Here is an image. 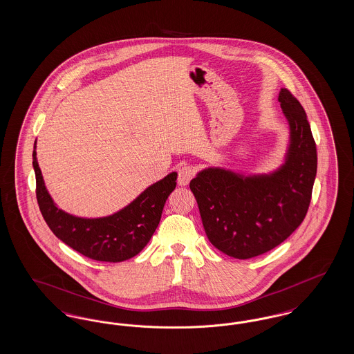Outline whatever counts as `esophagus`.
Wrapping results in <instances>:
<instances>
[{"label": "esophagus", "mask_w": 354, "mask_h": 354, "mask_svg": "<svg viewBox=\"0 0 354 354\" xmlns=\"http://www.w3.org/2000/svg\"><path fill=\"white\" fill-rule=\"evenodd\" d=\"M195 171L189 166H182L178 171V183L179 185H187L189 183V180L194 178Z\"/></svg>", "instance_id": "1"}]
</instances>
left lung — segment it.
<instances>
[{
	"instance_id": "8db88e82",
	"label": "left lung",
	"mask_w": 354,
	"mask_h": 354,
	"mask_svg": "<svg viewBox=\"0 0 354 354\" xmlns=\"http://www.w3.org/2000/svg\"><path fill=\"white\" fill-rule=\"evenodd\" d=\"M277 101L288 122L281 165L263 174L207 167L189 182L211 244L251 259L281 244L303 223L317 174V151L303 106L286 88Z\"/></svg>"
}]
</instances>
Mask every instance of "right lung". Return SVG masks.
<instances>
[{
    "label": "right lung",
    "instance_id": "add662e5",
    "mask_svg": "<svg viewBox=\"0 0 354 354\" xmlns=\"http://www.w3.org/2000/svg\"><path fill=\"white\" fill-rule=\"evenodd\" d=\"M34 142L33 169L37 201L53 234L70 248L97 261L119 263L140 252L153 235L165 203L176 187L175 171L149 185L133 202L101 218H82L61 209L53 201L37 160Z\"/></svg>",
    "mask_w": 354,
    "mask_h": 354
}]
</instances>
